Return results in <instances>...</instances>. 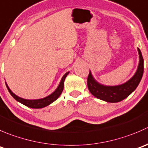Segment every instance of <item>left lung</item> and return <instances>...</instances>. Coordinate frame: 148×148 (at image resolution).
<instances>
[{
  "label": "left lung",
  "mask_w": 148,
  "mask_h": 148,
  "mask_svg": "<svg viewBox=\"0 0 148 148\" xmlns=\"http://www.w3.org/2000/svg\"><path fill=\"white\" fill-rule=\"evenodd\" d=\"M139 53V64L135 74L131 79L121 84L108 86L99 83L90 71L87 78V87L92 95L108 103H118L127 98L135 90L140 84L144 71V60L140 50L137 48Z\"/></svg>",
  "instance_id": "1"
}]
</instances>
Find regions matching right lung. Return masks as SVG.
<instances>
[{"label": "right lung", "mask_w": 148, "mask_h": 148, "mask_svg": "<svg viewBox=\"0 0 148 148\" xmlns=\"http://www.w3.org/2000/svg\"><path fill=\"white\" fill-rule=\"evenodd\" d=\"M69 74V71L66 72L64 76H63L59 84H58V86L57 87V88L56 89V90L53 92H52L51 95L47 96V97H43V98H40V99L28 100V99H24L21 97H18V95L14 94V93L10 90V88L8 87V84H6V82H5V84H6L7 89H8L10 94L11 95V96H12L16 100H17L18 102L21 103V104L27 106V107L31 108H42L46 107V106H49L50 104L53 103V102L55 101L56 100H57V99L58 98V97L61 95V92H62L63 90H64V80H65L66 77H67V75H68Z\"/></svg>", "instance_id": "1"}]
</instances>
